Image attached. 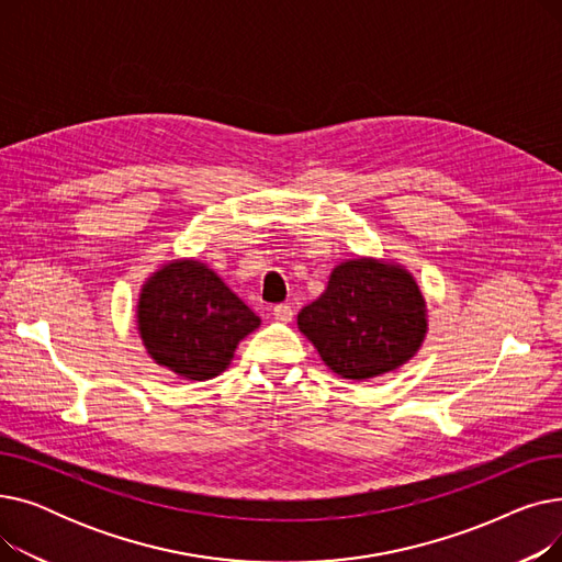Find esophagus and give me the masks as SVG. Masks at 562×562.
<instances>
[{
    "label": "esophagus",
    "instance_id": "34e87169",
    "mask_svg": "<svg viewBox=\"0 0 562 562\" xmlns=\"http://www.w3.org/2000/svg\"><path fill=\"white\" fill-rule=\"evenodd\" d=\"M273 318L282 321V323H289L293 318V310L289 305H276L273 307Z\"/></svg>",
    "mask_w": 562,
    "mask_h": 562
}]
</instances>
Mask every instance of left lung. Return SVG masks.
<instances>
[{
  "mask_svg": "<svg viewBox=\"0 0 562 562\" xmlns=\"http://www.w3.org/2000/svg\"><path fill=\"white\" fill-rule=\"evenodd\" d=\"M299 328L337 375L369 380L415 358L428 333L426 301L403 266L348 259L301 310Z\"/></svg>",
  "mask_w": 562,
  "mask_h": 562,
  "instance_id": "1",
  "label": "left lung"
}]
</instances>
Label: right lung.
Listing matches in <instances>:
<instances>
[{
  "mask_svg": "<svg viewBox=\"0 0 562 562\" xmlns=\"http://www.w3.org/2000/svg\"><path fill=\"white\" fill-rule=\"evenodd\" d=\"M138 335L150 358L187 380L223 373L259 316L195 259H175L147 278L138 296Z\"/></svg>",
  "mask_w": 562,
  "mask_h": 562,
  "instance_id": "obj_1",
  "label": "right lung"
}]
</instances>
